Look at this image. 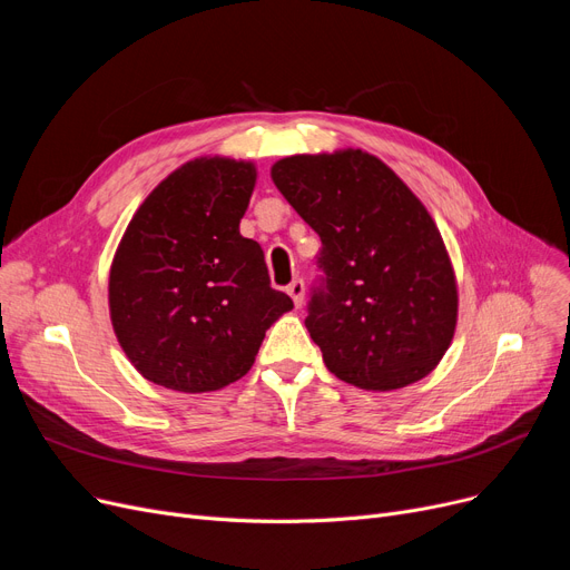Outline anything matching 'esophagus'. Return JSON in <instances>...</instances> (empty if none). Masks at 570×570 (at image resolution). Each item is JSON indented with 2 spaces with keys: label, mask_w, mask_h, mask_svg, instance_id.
I'll list each match as a JSON object with an SVG mask.
<instances>
[{
  "label": "esophagus",
  "mask_w": 570,
  "mask_h": 570,
  "mask_svg": "<svg viewBox=\"0 0 570 570\" xmlns=\"http://www.w3.org/2000/svg\"><path fill=\"white\" fill-rule=\"evenodd\" d=\"M286 291H288V295L293 297L295 307H303V301H305V284H303V279L291 282V286H288Z\"/></svg>",
  "instance_id": "obj_1"
}]
</instances>
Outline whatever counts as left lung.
<instances>
[{
    "label": "left lung",
    "mask_w": 570,
    "mask_h": 570,
    "mask_svg": "<svg viewBox=\"0 0 570 570\" xmlns=\"http://www.w3.org/2000/svg\"><path fill=\"white\" fill-rule=\"evenodd\" d=\"M269 175L323 243L305 325L325 367L372 393L425 379L455 335L458 279L421 198L353 147L293 155Z\"/></svg>",
    "instance_id": "obj_1"
}]
</instances>
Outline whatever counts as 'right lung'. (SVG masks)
Listing matches in <instances>:
<instances>
[{
  "mask_svg": "<svg viewBox=\"0 0 570 570\" xmlns=\"http://www.w3.org/2000/svg\"><path fill=\"white\" fill-rule=\"evenodd\" d=\"M256 164L198 157L149 191L108 277L115 337L129 363L177 393L243 379L293 301L269 286L263 249L239 235Z\"/></svg>",
  "mask_w": 570,
  "mask_h": 570,
  "instance_id": "add662e5",
  "label": "right lung"
}]
</instances>
